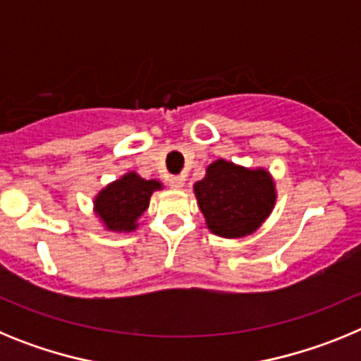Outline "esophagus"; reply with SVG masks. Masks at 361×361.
I'll return each instance as SVG.
<instances>
[{"instance_id": "esophagus-1", "label": "esophagus", "mask_w": 361, "mask_h": 361, "mask_svg": "<svg viewBox=\"0 0 361 361\" xmlns=\"http://www.w3.org/2000/svg\"><path fill=\"white\" fill-rule=\"evenodd\" d=\"M170 186L173 190H183L184 188V178L183 177H171L170 178Z\"/></svg>"}]
</instances>
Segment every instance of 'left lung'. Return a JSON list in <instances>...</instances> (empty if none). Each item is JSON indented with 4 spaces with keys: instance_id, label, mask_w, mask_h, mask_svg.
<instances>
[{
    "instance_id": "obj_1",
    "label": "left lung",
    "mask_w": 361,
    "mask_h": 361,
    "mask_svg": "<svg viewBox=\"0 0 361 361\" xmlns=\"http://www.w3.org/2000/svg\"><path fill=\"white\" fill-rule=\"evenodd\" d=\"M193 191L208 229L224 238H242L257 231L276 202L269 171L224 159L206 168V177L193 184Z\"/></svg>"
}]
</instances>
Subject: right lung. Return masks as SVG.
Instances as JSON below:
<instances>
[{
	"instance_id": "right-lung-1",
	"label": "right lung",
	"mask_w": 361,
	"mask_h": 361,
	"mask_svg": "<svg viewBox=\"0 0 361 361\" xmlns=\"http://www.w3.org/2000/svg\"><path fill=\"white\" fill-rule=\"evenodd\" d=\"M162 190V183L146 180L135 171L108 184L94 199V212L108 231L130 233L137 229V220L148 209L153 191Z\"/></svg>"
}]
</instances>
